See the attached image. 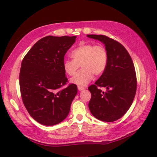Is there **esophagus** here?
Masks as SVG:
<instances>
[{
    "label": "esophagus",
    "mask_w": 157,
    "mask_h": 157,
    "mask_svg": "<svg viewBox=\"0 0 157 157\" xmlns=\"http://www.w3.org/2000/svg\"><path fill=\"white\" fill-rule=\"evenodd\" d=\"M78 90H84L85 89V88L84 87H82V86H78Z\"/></svg>",
    "instance_id": "obj_1"
}]
</instances>
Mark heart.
Instances as JSON below:
<instances>
[{"label":"heart","instance_id":"obj_1","mask_svg":"<svg viewBox=\"0 0 157 157\" xmlns=\"http://www.w3.org/2000/svg\"><path fill=\"white\" fill-rule=\"evenodd\" d=\"M71 56L73 59L63 61V69L67 74L71 76L81 65L82 69L71 79L72 84L77 85L88 84L93 79L94 74L102 75L107 65V51L102 44H82L73 50Z\"/></svg>","mask_w":157,"mask_h":157}]
</instances>
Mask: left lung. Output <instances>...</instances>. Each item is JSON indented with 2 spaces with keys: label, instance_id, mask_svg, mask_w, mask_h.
<instances>
[{
  "label": "left lung",
  "instance_id": "obj_1",
  "mask_svg": "<svg viewBox=\"0 0 157 157\" xmlns=\"http://www.w3.org/2000/svg\"><path fill=\"white\" fill-rule=\"evenodd\" d=\"M102 42L108 54L104 73L89 86L91 99L88 106L92 115L105 122H113L124 115L134 101L137 79L129 52L121 44L104 35H87ZM105 87L106 92L100 87Z\"/></svg>",
  "mask_w": 157,
  "mask_h": 157
}]
</instances>
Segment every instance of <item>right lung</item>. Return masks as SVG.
<instances>
[{
	"instance_id": "add662e5",
	"label": "right lung",
	"mask_w": 157,
	"mask_h": 157,
	"mask_svg": "<svg viewBox=\"0 0 157 157\" xmlns=\"http://www.w3.org/2000/svg\"><path fill=\"white\" fill-rule=\"evenodd\" d=\"M76 36H48L32 46L21 62L19 86L29 114L44 125H55L67 117L78 92L75 84L59 90L67 82L64 56Z\"/></svg>"
}]
</instances>
